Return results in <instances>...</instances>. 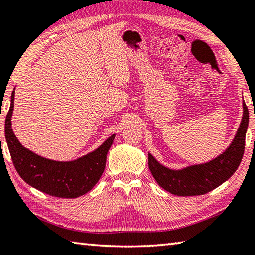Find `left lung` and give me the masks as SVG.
Masks as SVG:
<instances>
[{
    "label": "left lung",
    "mask_w": 255,
    "mask_h": 255,
    "mask_svg": "<svg viewBox=\"0 0 255 255\" xmlns=\"http://www.w3.org/2000/svg\"><path fill=\"white\" fill-rule=\"evenodd\" d=\"M249 125V111L243 102V117L232 143L226 151L212 161L171 170L161 166L150 153L148 164L154 180L164 190L176 196H200L213 190L227 181L241 163L246 146V133Z\"/></svg>",
    "instance_id": "obj_1"
}]
</instances>
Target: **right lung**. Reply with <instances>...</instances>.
Returning <instances> with one entry per match:
<instances>
[{
	"instance_id": "right-lung-1",
	"label": "right lung",
	"mask_w": 255,
	"mask_h": 255,
	"mask_svg": "<svg viewBox=\"0 0 255 255\" xmlns=\"http://www.w3.org/2000/svg\"><path fill=\"white\" fill-rule=\"evenodd\" d=\"M14 91L5 119V139L15 169L23 180L37 190L58 198H77L87 193L102 177L115 134L92 153L74 161H54L24 148L12 130Z\"/></svg>"
}]
</instances>
